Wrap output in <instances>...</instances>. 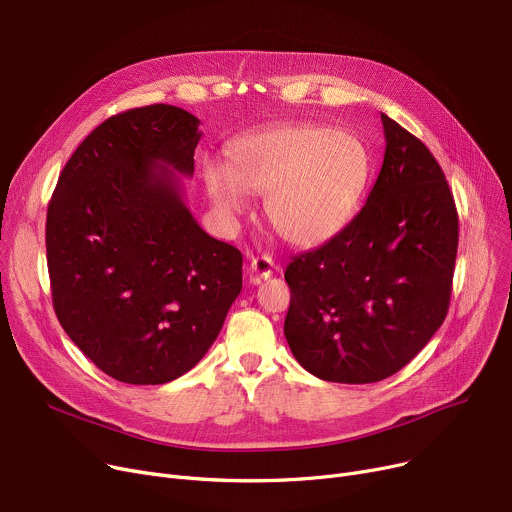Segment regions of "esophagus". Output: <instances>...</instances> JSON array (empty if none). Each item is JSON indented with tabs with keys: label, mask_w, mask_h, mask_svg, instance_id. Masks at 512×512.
<instances>
[{
	"label": "esophagus",
	"mask_w": 512,
	"mask_h": 512,
	"mask_svg": "<svg viewBox=\"0 0 512 512\" xmlns=\"http://www.w3.org/2000/svg\"><path fill=\"white\" fill-rule=\"evenodd\" d=\"M249 271L255 282H261V280H267L271 278V274L276 271V263L274 259H271L269 255H261V257H253L251 263H249Z\"/></svg>",
	"instance_id": "1"
}]
</instances>
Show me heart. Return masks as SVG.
Masks as SVG:
<instances>
[{
  "label": "heart",
  "instance_id": "1",
  "mask_svg": "<svg viewBox=\"0 0 512 512\" xmlns=\"http://www.w3.org/2000/svg\"><path fill=\"white\" fill-rule=\"evenodd\" d=\"M228 168L203 164V183L224 220L245 210V193L265 195L269 228L292 247H319L356 216L372 177V154L354 131L294 121L238 135Z\"/></svg>",
  "mask_w": 512,
  "mask_h": 512
}]
</instances>
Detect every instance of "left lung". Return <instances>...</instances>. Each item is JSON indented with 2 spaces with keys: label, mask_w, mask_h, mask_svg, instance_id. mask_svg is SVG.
Wrapping results in <instances>:
<instances>
[{
  "label": "left lung",
  "mask_w": 512,
  "mask_h": 512,
  "mask_svg": "<svg viewBox=\"0 0 512 512\" xmlns=\"http://www.w3.org/2000/svg\"><path fill=\"white\" fill-rule=\"evenodd\" d=\"M385 158L356 218L286 267L284 335L298 364L331 383L383 381L449 311L459 218L430 150L381 113Z\"/></svg>",
  "instance_id": "left-lung-1"
}]
</instances>
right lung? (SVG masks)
Segmentation results:
<instances>
[{
	"instance_id": "add662e5",
	"label": "right lung",
	"mask_w": 512,
	"mask_h": 512,
	"mask_svg": "<svg viewBox=\"0 0 512 512\" xmlns=\"http://www.w3.org/2000/svg\"><path fill=\"white\" fill-rule=\"evenodd\" d=\"M199 119L150 105L100 123L61 170L47 210L55 315L109 377L162 385L191 370L243 288V255L183 199Z\"/></svg>"
}]
</instances>
